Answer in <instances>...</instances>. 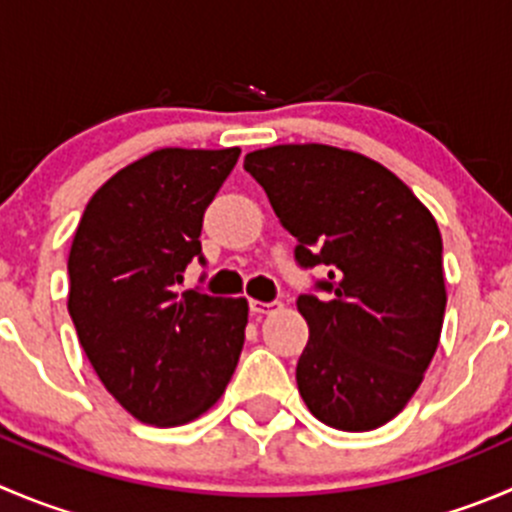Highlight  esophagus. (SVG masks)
Segmentation results:
<instances>
[{
  "label": "esophagus",
  "instance_id": "obj_1",
  "mask_svg": "<svg viewBox=\"0 0 512 512\" xmlns=\"http://www.w3.org/2000/svg\"><path fill=\"white\" fill-rule=\"evenodd\" d=\"M248 309H251V314H256V316L271 314V311L281 309V301H256V299H251V301H248Z\"/></svg>",
  "mask_w": 512,
  "mask_h": 512
}]
</instances>
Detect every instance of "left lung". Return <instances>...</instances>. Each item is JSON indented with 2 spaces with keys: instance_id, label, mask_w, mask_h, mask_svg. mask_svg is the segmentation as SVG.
Returning a JSON list of instances; mask_svg holds the SVG:
<instances>
[{
  "instance_id": "obj_1",
  "label": "left lung",
  "mask_w": 512,
  "mask_h": 512,
  "mask_svg": "<svg viewBox=\"0 0 512 512\" xmlns=\"http://www.w3.org/2000/svg\"><path fill=\"white\" fill-rule=\"evenodd\" d=\"M243 168L296 238L299 269L321 266L296 309L309 342L296 364L324 425L364 432L410 402L445 316L442 236L432 213L384 165L329 145H276Z\"/></svg>"
}]
</instances>
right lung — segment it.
<instances>
[{"mask_svg": "<svg viewBox=\"0 0 512 512\" xmlns=\"http://www.w3.org/2000/svg\"><path fill=\"white\" fill-rule=\"evenodd\" d=\"M238 155L155 150L107 180L75 231L67 311L100 382L145 425L196 420L241 357L246 299L178 294L186 266H206L203 216Z\"/></svg>", "mask_w": 512, "mask_h": 512, "instance_id": "right-lung-1", "label": "right lung"}]
</instances>
